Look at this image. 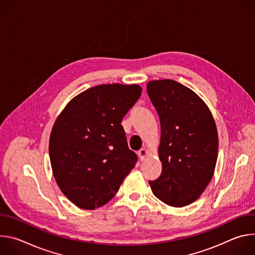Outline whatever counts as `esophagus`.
<instances>
[{"instance_id": "1", "label": "esophagus", "mask_w": 255, "mask_h": 255, "mask_svg": "<svg viewBox=\"0 0 255 255\" xmlns=\"http://www.w3.org/2000/svg\"><path fill=\"white\" fill-rule=\"evenodd\" d=\"M138 156H139V159L141 161H143L145 158H146L148 156V151L146 148H142L138 151Z\"/></svg>"}]
</instances>
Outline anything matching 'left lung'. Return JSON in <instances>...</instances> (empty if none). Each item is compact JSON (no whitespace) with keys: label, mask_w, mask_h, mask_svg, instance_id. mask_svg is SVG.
Segmentation results:
<instances>
[{"label":"left lung","mask_w":255,"mask_h":255,"mask_svg":"<svg viewBox=\"0 0 255 255\" xmlns=\"http://www.w3.org/2000/svg\"><path fill=\"white\" fill-rule=\"evenodd\" d=\"M147 94L160 120V176L149 181L153 195L171 207L197 201L213 177L218 132L206 103L172 80L150 81Z\"/></svg>","instance_id":"8db88e82"}]
</instances>
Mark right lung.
Returning a JSON list of instances; mask_svg holds the SVG:
<instances>
[{
	"mask_svg": "<svg viewBox=\"0 0 255 255\" xmlns=\"http://www.w3.org/2000/svg\"><path fill=\"white\" fill-rule=\"evenodd\" d=\"M138 85H100L71 99L49 138V157L62 194L85 210L100 208L135 166L121 125L141 95Z\"/></svg>",
	"mask_w": 255,
	"mask_h": 255,
	"instance_id": "right-lung-1",
	"label": "right lung"
}]
</instances>
